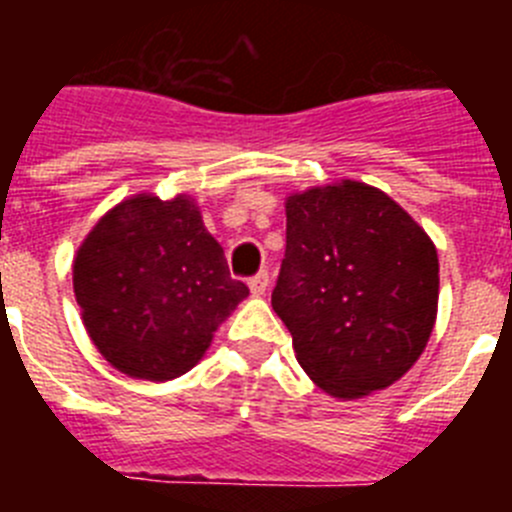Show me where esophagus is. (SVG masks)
<instances>
[{"label":"esophagus","mask_w":512,"mask_h":512,"mask_svg":"<svg viewBox=\"0 0 512 512\" xmlns=\"http://www.w3.org/2000/svg\"><path fill=\"white\" fill-rule=\"evenodd\" d=\"M248 287H251L253 295H264L266 289H269V271H259V274H253L248 279Z\"/></svg>","instance_id":"34e87169"}]
</instances>
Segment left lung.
Here are the masks:
<instances>
[{"label": "left lung", "instance_id": "obj_1", "mask_svg": "<svg viewBox=\"0 0 512 512\" xmlns=\"http://www.w3.org/2000/svg\"><path fill=\"white\" fill-rule=\"evenodd\" d=\"M436 305V246L387 194L346 179L289 197L271 307L328 395L397 382L423 354Z\"/></svg>", "mask_w": 512, "mask_h": 512}]
</instances>
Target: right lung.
Wrapping results in <instances>:
<instances>
[{"label": "right lung", "instance_id": "right-lung-1", "mask_svg": "<svg viewBox=\"0 0 512 512\" xmlns=\"http://www.w3.org/2000/svg\"><path fill=\"white\" fill-rule=\"evenodd\" d=\"M74 292L99 354L128 377L189 372L248 287L187 197L140 194L94 225L74 261Z\"/></svg>", "mask_w": 512, "mask_h": 512}]
</instances>
